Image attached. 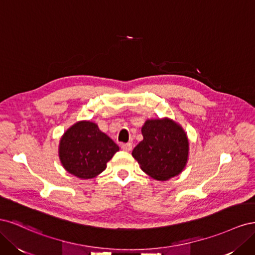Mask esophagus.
I'll return each instance as SVG.
<instances>
[{
	"label": "esophagus",
	"instance_id": "esophagus-1",
	"mask_svg": "<svg viewBox=\"0 0 255 255\" xmlns=\"http://www.w3.org/2000/svg\"><path fill=\"white\" fill-rule=\"evenodd\" d=\"M121 148H122V150H125V151H130L133 149V144L130 143V142H128V143H123V144H121Z\"/></svg>",
	"mask_w": 255,
	"mask_h": 255
}]
</instances>
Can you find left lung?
<instances>
[{
	"mask_svg": "<svg viewBox=\"0 0 255 255\" xmlns=\"http://www.w3.org/2000/svg\"><path fill=\"white\" fill-rule=\"evenodd\" d=\"M143 139L133 152L141 170L157 181L180 174L188 159L189 142L183 128L169 118L150 119L141 128Z\"/></svg>",
	"mask_w": 255,
	"mask_h": 255,
	"instance_id": "left-lung-1",
	"label": "left lung"
}]
</instances>
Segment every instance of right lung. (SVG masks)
<instances>
[{"mask_svg":"<svg viewBox=\"0 0 255 255\" xmlns=\"http://www.w3.org/2000/svg\"><path fill=\"white\" fill-rule=\"evenodd\" d=\"M119 146L90 121L69 128L59 141L58 154L66 170L80 179H92L105 170Z\"/></svg>","mask_w":255,"mask_h":255,"instance_id":"1","label":"right lung"}]
</instances>
